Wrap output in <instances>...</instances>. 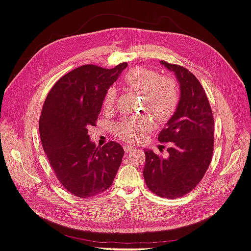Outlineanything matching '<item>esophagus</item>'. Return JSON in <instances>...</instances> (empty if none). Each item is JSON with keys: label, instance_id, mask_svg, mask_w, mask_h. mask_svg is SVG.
Masks as SVG:
<instances>
[{"label": "esophagus", "instance_id": "obj_1", "mask_svg": "<svg viewBox=\"0 0 251 251\" xmlns=\"http://www.w3.org/2000/svg\"><path fill=\"white\" fill-rule=\"evenodd\" d=\"M124 149H125L126 153H130V151H132L135 148L133 146H130V144H126V146L124 147Z\"/></svg>", "mask_w": 251, "mask_h": 251}]
</instances>
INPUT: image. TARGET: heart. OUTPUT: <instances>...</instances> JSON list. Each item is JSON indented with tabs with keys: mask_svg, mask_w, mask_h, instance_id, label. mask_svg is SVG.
<instances>
[{
	"mask_svg": "<svg viewBox=\"0 0 251 251\" xmlns=\"http://www.w3.org/2000/svg\"><path fill=\"white\" fill-rule=\"evenodd\" d=\"M126 89L143 94L144 107L157 119H166L173 113L178 101V88L170 77H160L156 71L146 68H134L124 76ZM116 100V91L110 88L104 96V105L110 107ZM151 128L146 117H131L115 126V133L126 141L141 140Z\"/></svg>",
	"mask_w": 251,
	"mask_h": 251,
	"instance_id": "obj_1",
	"label": "heart"
}]
</instances>
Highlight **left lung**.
Returning a JSON list of instances; mask_svg holds the SVG:
<instances>
[{"mask_svg": "<svg viewBox=\"0 0 251 251\" xmlns=\"http://www.w3.org/2000/svg\"><path fill=\"white\" fill-rule=\"evenodd\" d=\"M179 82L180 98L173 116L159 133L160 142H171L169 157L147 150L143 177L159 197L176 199L202 180L214 151V117L200 81L185 68L161 60Z\"/></svg>", "mask_w": 251, "mask_h": 251, "instance_id": "8db88e82", "label": "left lung"}]
</instances>
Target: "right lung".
I'll list each match as a JSON object with an SVG mask.
<instances>
[{
  "mask_svg": "<svg viewBox=\"0 0 251 251\" xmlns=\"http://www.w3.org/2000/svg\"><path fill=\"white\" fill-rule=\"evenodd\" d=\"M126 66L78 67L56 81L43 105L39 127L44 151L58 181L78 198L108 189L123 161L118 142L96 147L88 127L95 126L105 93Z\"/></svg>",
  "mask_w": 251,
  "mask_h": 251,
  "instance_id": "right-lung-1",
  "label": "right lung"
}]
</instances>
